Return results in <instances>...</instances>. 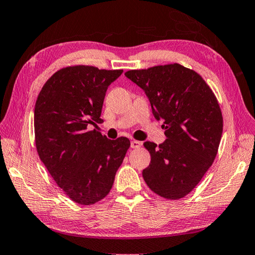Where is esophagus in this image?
Instances as JSON below:
<instances>
[{"label": "esophagus", "instance_id": "34e87169", "mask_svg": "<svg viewBox=\"0 0 255 255\" xmlns=\"http://www.w3.org/2000/svg\"><path fill=\"white\" fill-rule=\"evenodd\" d=\"M141 145H142V143L140 141H136V140L131 141V147L132 148H138Z\"/></svg>", "mask_w": 255, "mask_h": 255}]
</instances>
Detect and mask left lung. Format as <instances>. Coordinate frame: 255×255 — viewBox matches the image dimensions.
<instances>
[{
	"label": "left lung",
	"instance_id": "left-lung-1",
	"mask_svg": "<svg viewBox=\"0 0 255 255\" xmlns=\"http://www.w3.org/2000/svg\"><path fill=\"white\" fill-rule=\"evenodd\" d=\"M126 76L144 91L165 128L164 142L143 144L151 154L143 179L162 198H183L217 156L223 131L218 100L201 75L177 63L131 70Z\"/></svg>",
	"mask_w": 255,
	"mask_h": 255
}]
</instances>
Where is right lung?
Segmentation results:
<instances>
[{
  "instance_id": "add662e5",
  "label": "right lung",
  "mask_w": 255,
  "mask_h": 255,
  "mask_svg": "<svg viewBox=\"0 0 255 255\" xmlns=\"http://www.w3.org/2000/svg\"><path fill=\"white\" fill-rule=\"evenodd\" d=\"M123 70L75 65L46 81L34 110L36 150L43 164L74 202H99L112 189L129 147L128 137L109 140L90 126L102 123L109 85Z\"/></svg>"
}]
</instances>
